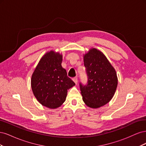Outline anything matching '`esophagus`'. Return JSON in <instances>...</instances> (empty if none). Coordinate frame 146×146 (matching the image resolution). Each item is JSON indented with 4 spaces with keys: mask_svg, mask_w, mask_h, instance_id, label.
Masks as SVG:
<instances>
[{
    "mask_svg": "<svg viewBox=\"0 0 146 146\" xmlns=\"http://www.w3.org/2000/svg\"><path fill=\"white\" fill-rule=\"evenodd\" d=\"M72 80H73V81L75 82V83L76 84H77V83H78V79H77V77H74L73 78H72Z\"/></svg>",
    "mask_w": 146,
    "mask_h": 146,
    "instance_id": "34e87169",
    "label": "esophagus"
}]
</instances>
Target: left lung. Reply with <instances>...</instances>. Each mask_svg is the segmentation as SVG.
I'll return each mask as SVG.
<instances>
[{
	"label": "left lung",
	"instance_id": "1",
	"mask_svg": "<svg viewBox=\"0 0 146 146\" xmlns=\"http://www.w3.org/2000/svg\"><path fill=\"white\" fill-rule=\"evenodd\" d=\"M88 82L79 83L83 100L89 107L98 108L108 103L117 86L115 69L102 52L91 48L84 55Z\"/></svg>",
	"mask_w": 146,
	"mask_h": 146
}]
</instances>
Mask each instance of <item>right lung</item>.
I'll return each mask as SVG.
<instances>
[{"instance_id":"1","label":"right lung","mask_w":146,"mask_h":146,"mask_svg":"<svg viewBox=\"0 0 146 146\" xmlns=\"http://www.w3.org/2000/svg\"><path fill=\"white\" fill-rule=\"evenodd\" d=\"M62 55L47 52L39 61L32 76L31 85L35 98L42 105L56 108L66 100L68 90L75 83L61 66Z\"/></svg>"}]
</instances>
